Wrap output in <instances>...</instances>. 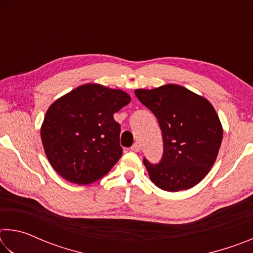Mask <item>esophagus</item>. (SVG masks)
Listing matches in <instances>:
<instances>
[{"instance_id":"34e87169","label":"esophagus","mask_w":253,"mask_h":253,"mask_svg":"<svg viewBox=\"0 0 253 253\" xmlns=\"http://www.w3.org/2000/svg\"><path fill=\"white\" fill-rule=\"evenodd\" d=\"M130 151H132V152H139L140 151V145L138 143H135L130 147Z\"/></svg>"}]
</instances>
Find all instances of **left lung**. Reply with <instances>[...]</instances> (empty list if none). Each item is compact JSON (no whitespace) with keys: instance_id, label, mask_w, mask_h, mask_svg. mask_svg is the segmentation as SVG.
<instances>
[{"instance_id":"left-lung-1","label":"left lung","mask_w":253,"mask_h":253,"mask_svg":"<svg viewBox=\"0 0 253 253\" xmlns=\"http://www.w3.org/2000/svg\"><path fill=\"white\" fill-rule=\"evenodd\" d=\"M135 95L158 119L164 143L158 164L143 161L151 181L169 192L195 186L215 163L223 137L214 107L207 98L174 84L136 89Z\"/></svg>"}]
</instances>
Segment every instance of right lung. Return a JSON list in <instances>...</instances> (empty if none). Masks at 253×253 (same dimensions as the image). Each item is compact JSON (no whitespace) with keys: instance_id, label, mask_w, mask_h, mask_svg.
I'll list each match as a JSON object with an SVG mask.
<instances>
[{"instance_id":"obj_1","label":"right lung","mask_w":253,"mask_h":253,"mask_svg":"<svg viewBox=\"0 0 253 253\" xmlns=\"http://www.w3.org/2000/svg\"><path fill=\"white\" fill-rule=\"evenodd\" d=\"M129 102L130 96L121 89L85 84L51 104L41 140L55 172L78 185L104 177L123 154L114 114Z\"/></svg>"}]
</instances>
